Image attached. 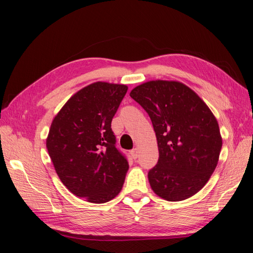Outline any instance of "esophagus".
Here are the masks:
<instances>
[{"label": "esophagus", "mask_w": 253, "mask_h": 253, "mask_svg": "<svg viewBox=\"0 0 253 253\" xmlns=\"http://www.w3.org/2000/svg\"><path fill=\"white\" fill-rule=\"evenodd\" d=\"M129 153H131L132 157H133L134 159H136L137 157H138V148H134Z\"/></svg>", "instance_id": "1"}]
</instances>
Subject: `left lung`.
<instances>
[{
	"mask_svg": "<svg viewBox=\"0 0 253 253\" xmlns=\"http://www.w3.org/2000/svg\"><path fill=\"white\" fill-rule=\"evenodd\" d=\"M129 96L149 114L156 134L159 159L148 174L152 190L169 202L193 196L218 163L223 139L215 116L179 81L151 80Z\"/></svg>",
	"mask_w": 253,
	"mask_h": 253,
	"instance_id": "1",
	"label": "left lung"
}]
</instances>
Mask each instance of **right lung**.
Listing matches in <instances>:
<instances>
[{
  "instance_id": "1",
  "label": "right lung",
  "mask_w": 253,
  "mask_h": 253,
  "mask_svg": "<svg viewBox=\"0 0 253 253\" xmlns=\"http://www.w3.org/2000/svg\"><path fill=\"white\" fill-rule=\"evenodd\" d=\"M127 86L98 81L74 94L52 119L46 148L56 173L76 196L103 204L124 186L128 164L111 122Z\"/></svg>"
}]
</instances>
